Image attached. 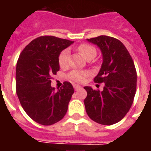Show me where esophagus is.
<instances>
[{
	"instance_id": "obj_1",
	"label": "esophagus",
	"mask_w": 151,
	"mask_h": 151,
	"mask_svg": "<svg viewBox=\"0 0 151 151\" xmlns=\"http://www.w3.org/2000/svg\"><path fill=\"white\" fill-rule=\"evenodd\" d=\"M73 88H74V90H75V91H78V89L81 88V86H80L79 85H73Z\"/></svg>"
}]
</instances>
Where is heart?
Here are the masks:
<instances>
[{
  "mask_svg": "<svg viewBox=\"0 0 151 151\" xmlns=\"http://www.w3.org/2000/svg\"><path fill=\"white\" fill-rule=\"evenodd\" d=\"M77 50L79 52L82 54V56L85 57L86 59L92 60L95 58L96 56V49L94 47L88 44V43H82L80 44ZM58 63L59 65L61 68H66L69 65V51L68 49L63 50L60 53L59 57H58ZM88 72L83 71V70H73L68 74V77L70 80L75 82H83L86 80V78L89 76Z\"/></svg>",
  "mask_w": 151,
  "mask_h": 151,
  "instance_id": "b5f03b06",
  "label": "heart"
}]
</instances>
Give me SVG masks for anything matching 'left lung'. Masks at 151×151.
<instances>
[{
  "label": "left lung",
  "mask_w": 151,
  "mask_h": 151,
  "mask_svg": "<svg viewBox=\"0 0 151 151\" xmlns=\"http://www.w3.org/2000/svg\"><path fill=\"white\" fill-rule=\"evenodd\" d=\"M98 45L104 61L96 83H104V91L85 86L87 96L84 99L88 116L96 123L111 125L125 116L136 94L137 71L125 46L116 38L100 35L87 39Z\"/></svg>",
  "instance_id": "8db88e82"
}]
</instances>
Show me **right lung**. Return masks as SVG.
Masks as SVG:
<instances>
[{
  "label": "right lung",
  "mask_w": 151,
  "mask_h": 151,
  "mask_svg": "<svg viewBox=\"0 0 151 151\" xmlns=\"http://www.w3.org/2000/svg\"><path fill=\"white\" fill-rule=\"evenodd\" d=\"M73 43L60 38L43 35L25 47L16 67V93L22 107L31 119L52 125L65 116L74 92L72 84L64 82L56 91L51 86L52 75L59 71L60 52Z\"/></svg>",
  "instance_id": "obj_1"
}]
</instances>
